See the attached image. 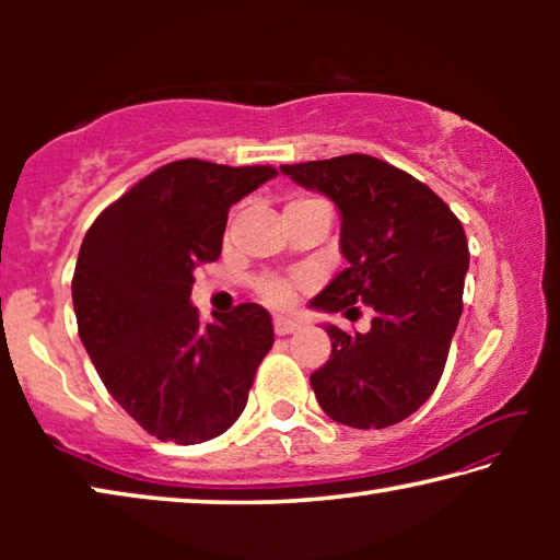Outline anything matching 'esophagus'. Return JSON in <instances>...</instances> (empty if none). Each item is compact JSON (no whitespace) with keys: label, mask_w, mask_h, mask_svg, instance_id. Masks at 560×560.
Listing matches in <instances>:
<instances>
[{"label":"esophagus","mask_w":560,"mask_h":560,"mask_svg":"<svg viewBox=\"0 0 560 560\" xmlns=\"http://www.w3.org/2000/svg\"><path fill=\"white\" fill-rule=\"evenodd\" d=\"M299 326L293 324V320H289V318H281V316H277L273 318V334L277 336H289V334H293V330H296Z\"/></svg>","instance_id":"34e87169"}]
</instances>
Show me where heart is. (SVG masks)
<instances>
[{
	"instance_id": "1",
	"label": "heart",
	"mask_w": 560,
	"mask_h": 560,
	"mask_svg": "<svg viewBox=\"0 0 560 560\" xmlns=\"http://www.w3.org/2000/svg\"><path fill=\"white\" fill-rule=\"evenodd\" d=\"M314 205H326V202L318 200V197L301 195V197H293V200L287 205V210H299V207H314ZM296 289L299 283L289 279L264 277L257 281V293L264 301L271 303V306H289V303L296 299Z\"/></svg>"
}]
</instances>
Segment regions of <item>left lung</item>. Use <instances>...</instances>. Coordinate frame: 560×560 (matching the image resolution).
Returning <instances> with one entry per match:
<instances>
[{"label": "left lung", "mask_w": 560, "mask_h": 560, "mask_svg": "<svg viewBox=\"0 0 560 560\" xmlns=\"http://www.w3.org/2000/svg\"><path fill=\"white\" fill-rule=\"evenodd\" d=\"M293 183L328 195L340 210L348 259L311 306L375 311L368 334L328 326L330 358L311 375L318 405L340 424L383 430L434 393L462 316L469 246L444 200L405 170L373 155L281 165Z\"/></svg>", "instance_id": "obj_1"}]
</instances>
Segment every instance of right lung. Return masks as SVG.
Returning a JSON list of instances; mask_svg holds the SVG:
<instances>
[{
    "label": "right lung",
    "mask_w": 560,
    "mask_h": 560,
    "mask_svg": "<svg viewBox=\"0 0 560 560\" xmlns=\"http://www.w3.org/2000/svg\"><path fill=\"white\" fill-rule=\"evenodd\" d=\"M277 175L187 158L145 175L83 236L71 293L81 343L106 390L148 434L220 438L244 412L273 326L259 303L205 324L195 271L220 259L230 207Z\"/></svg>",
    "instance_id": "add662e5"
}]
</instances>
